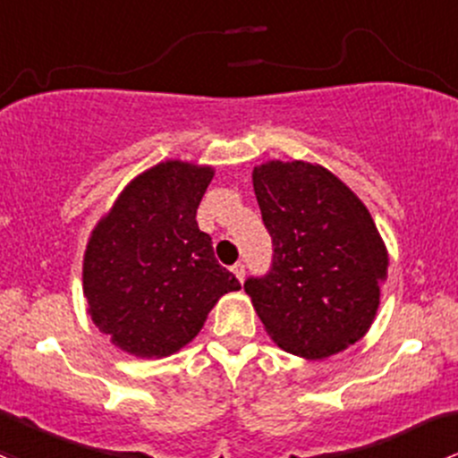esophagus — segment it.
Segmentation results:
<instances>
[{"label":"esophagus","instance_id":"1","mask_svg":"<svg viewBox=\"0 0 458 458\" xmlns=\"http://www.w3.org/2000/svg\"><path fill=\"white\" fill-rule=\"evenodd\" d=\"M233 272H234V276L239 278V281H243V276H245V266H243V263H234Z\"/></svg>","mask_w":458,"mask_h":458}]
</instances>
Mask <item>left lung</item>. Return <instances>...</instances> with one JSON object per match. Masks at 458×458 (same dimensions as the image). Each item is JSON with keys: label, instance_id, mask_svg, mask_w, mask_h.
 I'll use <instances>...</instances> for the list:
<instances>
[{"label": "left lung", "instance_id": "8db88e82", "mask_svg": "<svg viewBox=\"0 0 458 458\" xmlns=\"http://www.w3.org/2000/svg\"><path fill=\"white\" fill-rule=\"evenodd\" d=\"M254 192L272 263L243 290L274 343L320 360L358 343L379 307L388 254L367 206L327 168L269 162Z\"/></svg>", "mask_w": 458, "mask_h": 458}]
</instances>
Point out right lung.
Here are the masks:
<instances>
[{"instance_id":"1","label":"right lung","mask_w":458,"mask_h":458,"mask_svg":"<svg viewBox=\"0 0 458 458\" xmlns=\"http://www.w3.org/2000/svg\"><path fill=\"white\" fill-rule=\"evenodd\" d=\"M210 180L208 166H153L91 233L83 263L91 320L127 353H175L224 293L242 290L195 219Z\"/></svg>"}]
</instances>
